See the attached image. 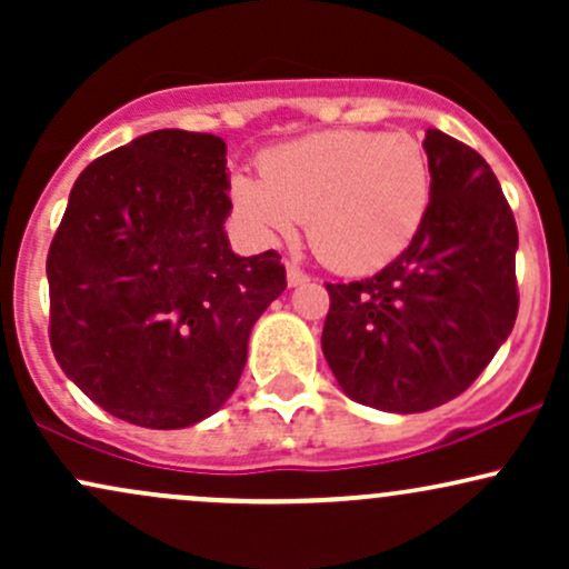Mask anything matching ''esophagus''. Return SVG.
I'll use <instances>...</instances> for the list:
<instances>
[{"instance_id":"esophagus-1","label":"esophagus","mask_w":569,"mask_h":569,"mask_svg":"<svg viewBox=\"0 0 569 569\" xmlns=\"http://www.w3.org/2000/svg\"><path fill=\"white\" fill-rule=\"evenodd\" d=\"M286 280H289V286H302L310 278H307V272L299 270L297 264H286Z\"/></svg>"}]
</instances>
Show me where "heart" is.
Here are the masks:
<instances>
[{"mask_svg": "<svg viewBox=\"0 0 569 569\" xmlns=\"http://www.w3.org/2000/svg\"><path fill=\"white\" fill-rule=\"evenodd\" d=\"M262 179L230 181L234 213L257 243L272 246L307 219L318 259L345 276L380 270L420 232L433 198L428 152L411 136L326 130L270 149Z\"/></svg>", "mask_w": 569, "mask_h": 569, "instance_id": "obj_1", "label": "heart"}]
</instances>
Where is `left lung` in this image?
<instances>
[{"label":"left lung","mask_w":569,"mask_h":569,"mask_svg":"<svg viewBox=\"0 0 569 569\" xmlns=\"http://www.w3.org/2000/svg\"><path fill=\"white\" fill-rule=\"evenodd\" d=\"M422 149L433 198L407 251L367 280L326 283V363L345 396L396 415L460 396L511 335L519 310V232L498 176L436 128Z\"/></svg>","instance_id":"1"}]
</instances>
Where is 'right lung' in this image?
Masks as SVG:
<instances>
[{
  "instance_id": "right-lung-1",
  "label": "right lung",
  "mask_w": 569,
  "mask_h": 569,
  "mask_svg": "<svg viewBox=\"0 0 569 569\" xmlns=\"http://www.w3.org/2000/svg\"><path fill=\"white\" fill-rule=\"evenodd\" d=\"M227 143L152 130L90 162L48 253L50 345L90 401L141 428L206 420L238 388L253 323L286 289L238 257Z\"/></svg>"
}]
</instances>
